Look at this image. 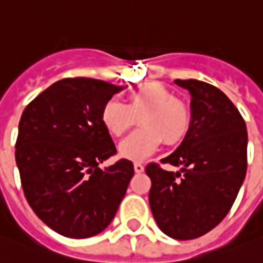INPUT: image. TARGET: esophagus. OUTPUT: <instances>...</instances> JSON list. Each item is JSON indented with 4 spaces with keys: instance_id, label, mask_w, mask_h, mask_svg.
<instances>
[{
    "instance_id": "obj_1",
    "label": "esophagus",
    "mask_w": 263,
    "mask_h": 263,
    "mask_svg": "<svg viewBox=\"0 0 263 263\" xmlns=\"http://www.w3.org/2000/svg\"><path fill=\"white\" fill-rule=\"evenodd\" d=\"M135 172L136 173H143L144 172V166L142 163H135Z\"/></svg>"
}]
</instances>
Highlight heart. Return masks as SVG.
<instances>
[{"instance_id": "obj_1", "label": "heart", "mask_w": 263, "mask_h": 263, "mask_svg": "<svg viewBox=\"0 0 263 263\" xmlns=\"http://www.w3.org/2000/svg\"><path fill=\"white\" fill-rule=\"evenodd\" d=\"M139 119L140 128L119 144V153L128 160H143L153 155L160 143L176 146L187 136L192 114L183 100L167 87L146 83L130 91L127 103L108 100L101 108V124L108 135H124Z\"/></svg>"}]
</instances>
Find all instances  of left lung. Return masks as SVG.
<instances>
[{
  "instance_id": "left-lung-1",
  "label": "left lung",
  "mask_w": 263,
  "mask_h": 263,
  "mask_svg": "<svg viewBox=\"0 0 263 263\" xmlns=\"http://www.w3.org/2000/svg\"><path fill=\"white\" fill-rule=\"evenodd\" d=\"M192 96V123L176 152L150 163L149 203L160 231L179 240L196 239L218 226L238 196L248 167L243 117L225 93L199 80H175Z\"/></svg>"
}]
</instances>
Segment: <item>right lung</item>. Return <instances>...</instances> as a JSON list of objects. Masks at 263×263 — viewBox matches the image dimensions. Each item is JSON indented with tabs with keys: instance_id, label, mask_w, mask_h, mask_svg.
Instances as JSON below:
<instances>
[{
	"instance_id": "right-lung-1",
	"label": "right lung",
	"mask_w": 263,
	"mask_h": 263,
	"mask_svg": "<svg viewBox=\"0 0 263 263\" xmlns=\"http://www.w3.org/2000/svg\"><path fill=\"white\" fill-rule=\"evenodd\" d=\"M120 90L103 80L63 79L23 111L15 162L25 199L63 236L83 239L104 231L135 175L127 159L100 167L117 153L101 124V108Z\"/></svg>"
}]
</instances>
